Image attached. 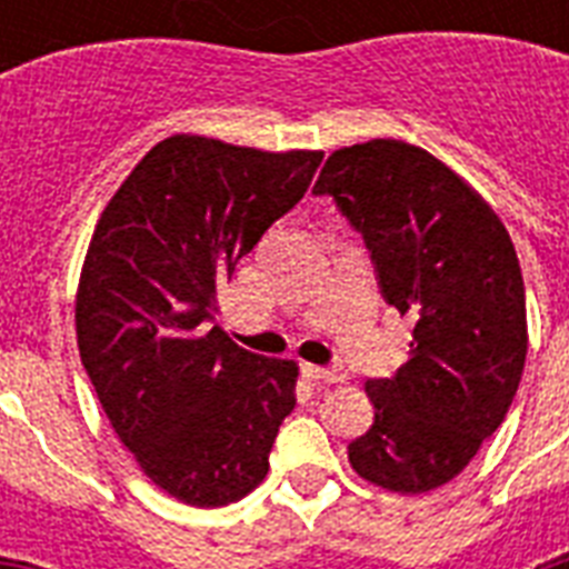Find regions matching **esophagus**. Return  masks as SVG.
<instances>
[{
    "mask_svg": "<svg viewBox=\"0 0 569 569\" xmlns=\"http://www.w3.org/2000/svg\"><path fill=\"white\" fill-rule=\"evenodd\" d=\"M301 372L307 375V378L312 380H325V383H342V380L348 378L342 369H337V366H316V363H303Z\"/></svg>",
    "mask_w": 569,
    "mask_h": 569,
    "instance_id": "esophagus-1",
    "label": "esophagus"
}]
</instances>
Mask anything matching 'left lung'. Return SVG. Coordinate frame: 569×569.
I'll return each instance as SVG.
<instances>
[{"label": "left lung", "instance_id": "left-lung-1", "mask_svg": "<svg viewBox=\"0 0 569 569\" xmlns=\"http://www.w3.org/2000/svg\"><path fill=\"white\" fill-rule=\"evenodd\" d=\"M312 191L337 200L372 250L383 298L416 321L396 378L366 380L375 422L348 460L392 493L437 490L505 422L520 387L529 328L511 236L449 164L396 138L330 153Z\"/></svg>", "mask_w": 569, "mask_h": 569}]
</instances>
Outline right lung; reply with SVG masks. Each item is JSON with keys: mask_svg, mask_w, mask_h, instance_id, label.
Masks as SVG:
<instances>
[{"mask_svg": "<svg viewBox=\"0 0 569 569\" xmlns=\"http://www.w3.org/2000/svg\"><path fill=\"white\" fill-rule=\"evenodd\" d=\"M319 164V150L171 136L97 221L76 292L79 357L120 442L180 502L248 496L292 413L298 363L250 355L214 319L236 262Z\"/></svg>", "mask_w": 569, "mask_h": 569, "instance_id": "right-lung-1", "label": "right lung"}]
</instances>
